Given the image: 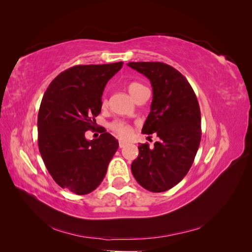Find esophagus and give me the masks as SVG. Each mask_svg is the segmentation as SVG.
<instances>
[{"label":"esophagus","instance_id":"esophagus-1","mask_svg":"<svg viewBox=\"0 0 252 252\" xmlns=\"http://www.w3.org/2000/svg\"><path fill=\"white\" fill-rule=\"evenodd\" d=\"M127 145V142H125V141H122V140H120L119 141V146H120V148H123V147H125Z\"/></svg>","mask_w":252,"mask_h":252}]
</instances>
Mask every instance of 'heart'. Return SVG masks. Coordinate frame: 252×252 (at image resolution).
<instances>
[{
    "instance_id": "obj_1",
    "label": "heart",
    "mask_w": 252,
    "mask_h": 252,
    "mask_svg": "<svg viewBox=\"0 0 252 252\" xmlns=\"http://www.w3.org/2000/svg\"><path fill=\"white\" fill-rule=\"evenodd\" d=\"M127 89H128V93L130 94L131 96L135 100L136 96H138L143 90L147 89V88L145 87L140 82L132 81V82H129L127 84ZM106 103H107L106 98H103V105H106ZM110 128L114 133H117L120 138H123V139L129 138V136H130L132 133L131 126L124 121L113 122V123L110 124Z\"/></svg>"
}]
</instances>
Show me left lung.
Wrapping results in <instances>:
<instances>
[{"instance_id":"obj_1","label":"left lung","mask_w":252,"mask_h":252,"mask_svg":"<svg viewBox=\"0 0 252 252\" xmlns=\"http://www.w3.org/2000/svg\"><path fill=\"white\" fill-rule=\"evenodd\" d=\"M152 86L150 112L142 132L159 138L154 147L141 144L131 164L134 179L151 192H163L180 183L191 167L201 142V111L186 78L162 62H129Z\"/></svg>"}]
</instances>
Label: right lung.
<instances>
[{
    "instance_id": "add662e5",
    "label": "right lung",
    "mask_w": 252,
    "mask_h": 252,
    "mask_svg": "<svg viewBox=\"0 0 252 252\" xmlns=\"http://www.w3.org/2000/svg\"><path fill=\"white\" fill-rule=\"evenodd\" d=\"M122 66L123 62L70 67L43 95L37 114L40 154L57 184L75 194L90 193L101 184L118 150V140L106 130L93 141L85 132L95 129L104 88Z\"/></svg>"
}]
</instances>
